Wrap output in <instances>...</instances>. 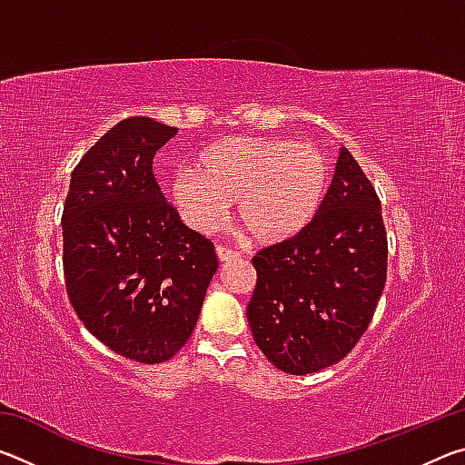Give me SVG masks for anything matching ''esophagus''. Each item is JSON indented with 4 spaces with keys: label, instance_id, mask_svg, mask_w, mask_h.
Wrapping results in <instances>:
<instances>
[{
    "label": "esophagus",
    "instance_id": "34e87169",
    "mask_svg": "<svg viewBox=\"0 0 465 465\" xmlns=\"http://www.w3.org/2000/svg\"><path fill=\"white\" fill-rule=\"evenodd\" d=\"M217 258L219 262H230V261H235V258H240V252L225 246H217Z\"/></svg>",
    "mask_w": 465,
    "mask_h": 465
}]
</instances>
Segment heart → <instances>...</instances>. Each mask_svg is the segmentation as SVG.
<instances>
[{
    "mask_svg": "<svg viewBox=\"0 0 465 465\" xmlns=\"http://www.w3.org/2000/svg\"><path fill=\"white\" fill-rule=\"evenodd\" d=\"M330 170L320 149L285 137H227L183 168L168 193L184 222L215 232L235 203V222L258 243L295 238L318 215Z\"/></svg>",
    "mask_w": 465,
    "mask_h": 465,
    "instance_id": "obj_1",
    "label": "heart"
}]
</instances>
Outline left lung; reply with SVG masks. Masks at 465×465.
<instances>
[{
  "label": "left lung",
  "mask_w": 465,
  "mask_h": 465,
  "mask_svg": "<svg viewBox=\"0 0 465 465\" xmlns=\"http://www.w3.org/2000/svg\"><path fill=\"white\" fill-rule=\"evenodd\" d=\"M248 322L281 371L308 375L349 355L373 318L388 272L375 188L346 147L313 222L252 258Z\"/></svg>",
  "instance_id": "obj_1"
}]
</instances>
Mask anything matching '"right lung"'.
Segmentation results:
<instances>
[{"label": "right lung", "instance_id": "add662e5", "mask_svg": "<svg viewBox=\"0 0 465 465\" xmlns=\"http://www.w3.org/2000/svg\"><path fill=\"white\" fill-rule=\"evenodd\" d=\"M174 135L147 116L116 123L72 172L61 219L77 318L108 349L145 365L186 344L219 266L213 243L183 223L155 183V152Z\"/></svg>", "mask_w": 465, "mask_h": 465}]
</instances>
